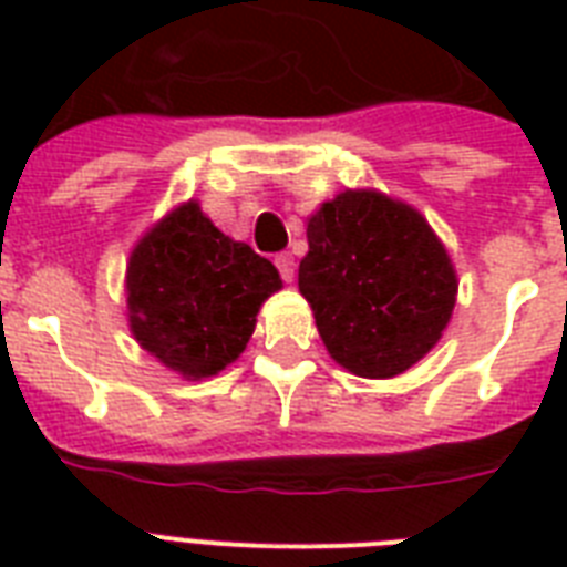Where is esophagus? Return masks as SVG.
<instances>
[{"label":"esophagus","mask_w":567,"mask_h":567,"mask_svg":"<svg viewBox=\"0 0 567 567\" xmlns=\"http://www.w3.org/2000/svg\"><path fill=\"white\" fill-rule=\"evenodd\" d=\"M274 261H276V270H279V276H282L285 282H293V274H297V265H293V256H291V252H279V256H276Z\"/></svg>","instance_id":"esophagus-1"}]
</instances>
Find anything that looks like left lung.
<instances>
[{
    "instance_id": "1",
    "label": "left lung",
    "mask_w": 567,
    "mask_h": 567,
    "mask_svg": "<svg viewBox=\"0 0 567 567\" xmlns=\"http://www.w3.org/2000/svg\"><path fill=\"white\" fill-rule=\"evenodd\" d=\"M300 293L329 355L385 379L430 353L456 306V274L430 223L377 190H344L309 220Z\"/></svg>"
}]
</instances>
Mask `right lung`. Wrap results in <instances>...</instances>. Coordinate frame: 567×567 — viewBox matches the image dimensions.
<instances>
[{
	"label": "right lung",
	"mask_w": 567,
	"mask_h": 567,
	"mask_svg": "<svg viewBox=\"0 0 567 567\" xmlns=\"http://www.w3.org/2000/svg\"><path fill=\"white\" fill-rule=\"evenodd\" d=\"M279 288L265 256L226 238L188 203L146 231L128 258V323L171 371L214 377L244 353L261 302Z\"/></svg>",
	"instance_id": "add662e5"
}]
</instances>
